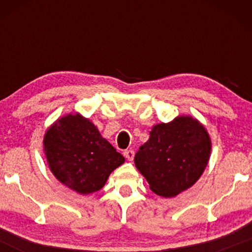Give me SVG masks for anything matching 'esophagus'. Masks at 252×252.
I'll return each mask as SVG.
<instances>
[{
	"instance_id": "34e87169",
	"label": "esophagus",
	"mask_w": 252,
	"mask_h": 252,
	"mask_svg": "<svg viewBox=\"0 0 252 252\" xmlns=\"http://www.w3.org/2000/svg\"><path fill=\"white\" fill-rule=\"evenodd\" d=\"M124 156H126V158L128 161H132V160H134V156H135L134 150H131V149L126 150V152H124Z\"/></svg>"
}]
</instances>
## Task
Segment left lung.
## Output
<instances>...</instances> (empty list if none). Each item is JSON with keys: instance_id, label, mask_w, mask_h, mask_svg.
<instances>
[{"instance_id": "8db88e82", "label": "left lung", "mask_w": 252, "mask_h": 252, "mask_svg": "<svg viewBox=\"0 0 252 252\" xmlns=\"http://www.w3.org/2000/svg\"><path fill=\"white\" fill-rule=\"evenodd\" d=\"M211 137L206 128L189 115L152 128L150 137L135 155V166L149 189L173 198L192 187L210 160Z\"/></svg>"}]
</instances>
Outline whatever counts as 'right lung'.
Masks as SVG:
<instances>
[{"label": "right lung", "mask_w": 252, "mask_h": 252, "mask_svg": "<svg viewBox=\"0 0 252 252\" xmlns=\"http://www.w3.org/2000/svg\"><path fill=\"white\" fill-rule=\"evenodd\" d=\"M43 153L53 175L79 194L99 190L111 172L124 163L123 155L78 112L58 118L46 130Z\"/></svg>", "instance_id": "obj_1"}]
</instances>
